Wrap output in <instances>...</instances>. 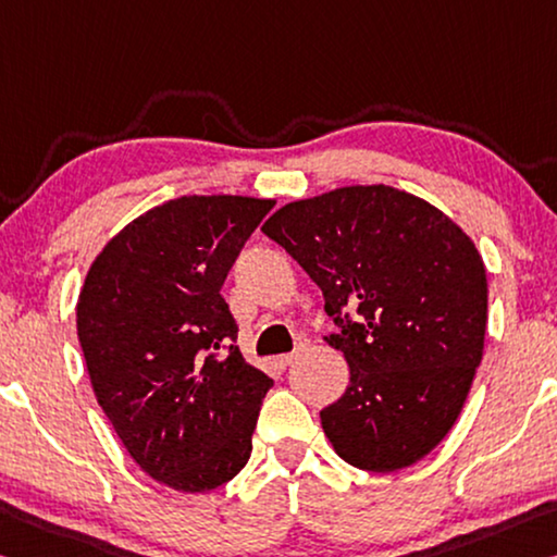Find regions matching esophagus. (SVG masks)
Instances as JSON below:
<instances>
[{"label":"esophagus","mask_w":557,"mask_h":557,"mask_svg":"<svg viewBox=\"0 0 557 557\" xmlns=\"http://www.w3.org/2000/svg\"><path fill=\"white\" fill-rule=\"evenodd\" d=\"M305 351H307V344H299V347H297L295 351H289V355L277 357V364H280V367H289V364H293V361H297L299 357H302Z\"/></svg>","instance_id":"34e87169"}]
</instances>
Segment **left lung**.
<instances>
[{"label": "left lung", "instance_id": "left-lung-1", "mask_svg": "<svg viewBox=\"0 0 557 557\" xmlns=\"http://www.w3.org/2000/svg\"><path fill=\"white\" fill-rule=\"evenodd\" d=\"M262 233L293 255L342 326V399L320 411L334 451L392 473L451 431L483 359L485 264L469 235L392 185H347L282 206ZM357 309V323L348 310Z\"/></svg>", "mask_w": 557, "mask_h": 557}]
</instances>
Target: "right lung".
I'll return each mask as SVG.
<instances>
[{
  "label": "right lung",
  "mask_w": 557,
  "mask_h": 557,
  "mask_svg": "<svg viewBox=\"0 0 557 557\" xmlns=\"http://www.w3.org/2000/svg\"><path fill=\"white\" fill-rule=\"evenodd\" d=\"M275 200L183 196L113 235L76 302L96 401L151 479L206 493L240 473L272 379L235 347L220 287Z\"/></svg>",
  "instance_id": "obj_1"
}]
</instances>
